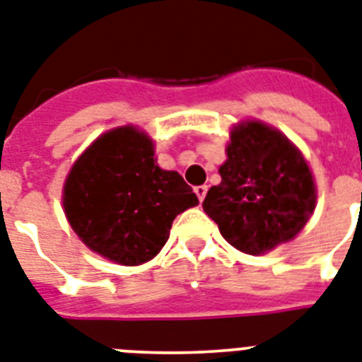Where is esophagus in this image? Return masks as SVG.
Segmentation results:
<instances>
[{
	"mask_svg": "<svg viewBox=\"0 0 362 362\" xmlns=\"http://www.w3.org/2000/svg\"><path fill=\"white\" fill-rule=\"evenodd\" d=\"M195 193H197V197H199L200 202H202V200H204V197H206V193H208V186H197Z\"/></svg>",
	"mask_w": 362,
	"mask_h": 362,
	"instance_id": "obj_1",
	"label": "esophagus"
}]
</instances>
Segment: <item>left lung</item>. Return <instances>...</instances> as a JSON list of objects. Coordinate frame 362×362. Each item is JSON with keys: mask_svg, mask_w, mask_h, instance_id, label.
Masks as SVG:
<instances>
[{"mask_svg": "<svg viewBox=\"0 0 362 362\" xmlns=\"http://www.w3.org/2000/svg\"><path fill=\"white\" fill-rule=\"evenodd\" d=\"M221 184L202 208L232 247L259 256L296 235L311 217L317 191L308 163L289 139L250 121L232 132Z\"/></svg>", "mask_w": 362, "mask_h": 362, "instance_id": "left-lung-1", "label": "left lung"}]
</instances>
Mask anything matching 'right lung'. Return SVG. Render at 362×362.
<instances>
[{"label":"right lung","mask_w":362,"mask_h":362,"mask_svg":"<svg viewBox=\"0 0 362 362\" xmlns=\"http://www.w3.org/2000/svg\"><path fill=\"white\" fill-rule=\"evenodd\" d=\"M197 204L184 178L160 169L153 141L132 127L95 139L64 186V209L75 233L121 265L153 259L176 215Z\"/></svg>","instance_id":"1"}]
</instances>
